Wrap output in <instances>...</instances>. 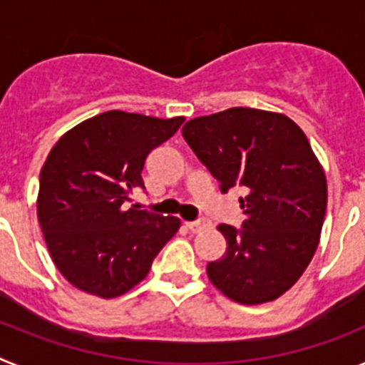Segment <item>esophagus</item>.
I'll return each instance as SVG.
<instances>
[{
	"instance_id": "34e87169",
	"label": "esophagus",
	"mask_w": 365,
	"mask_h": 365,
	"mask_svg": "<svg viewBox=\"0 0 365 365\" xmlns=\"http://www.w3.org/2000/svg\"><path fill=\"white\" fill-rule=\"evenodd\" d=\"M185 225L190 232H193V234H197V232L206 230V228L212 227V222L206 221V219H199V221H188V222H185Z\"/></svg>"
}]
</instances>
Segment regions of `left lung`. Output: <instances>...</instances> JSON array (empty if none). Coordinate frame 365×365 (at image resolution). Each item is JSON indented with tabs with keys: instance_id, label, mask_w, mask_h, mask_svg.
I'll list each match as a JSON object with an SVG mask.
<instances>
[{
	"instance_id": "8db88e82",
	"label": "left lung",
	"mask_w": 365,
	"mask_h": 365,
	"mask_svg": "<svg viewBox=\"0 0 365 365\" xmlns=\"http://www.w3.org/2000/svg\"><path fill=\"white\" fill-rule=\"evenodd\" d=\"M182 137L227 193L245 186L243 228L219 225L227 240L208 279L243 305L274 302L305 272L327 208V180L307 137L283 113L230 108L192 118Z\"/></svg>"
}]
</instances>
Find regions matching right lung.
<instances>
[{"mask_svg": "<svg viewBox=\"0 0 365 365\" xmlns=\"http://www.w3.org/2000/svg\"><path fill=\"white\" fill-rule=\"evenodd\" d=\"M182 122L113 109L80 122L54 144L40 173L38 221L54 265L71 285L106 299L125 294L179 230L173 215L124 202L144 188L148 155Z\"/></svg>", "mask_w": 365, "mask_h": 365, "instance_id": "1", "label": "right lung"}]
</instances>
